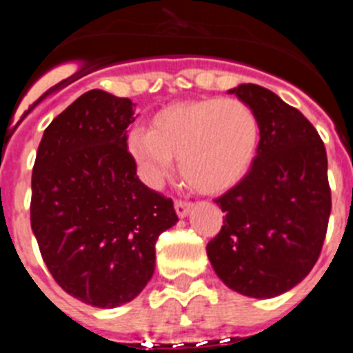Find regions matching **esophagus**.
<instances>
[{
	"label": "esophagus",
	"mask_w": 353,
	"mask_h": 353,
	"mask_svg": "<svg viewBox=\"0 0 353 353\" xmlns=\"http://www.w3.org/2000/svg\"><path fill=\"white\" fill-rule=\"evenodd\" d=\"M191 201H183V199H176V201H174V210H176V215H179V217H185V215L191 212Z\"/></svg>",
	"instance_id": "34e87169"
}]
</instances>
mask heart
Here are the masks:
<instances>
[{"mask_svg":"<svg viewBox=\"0 0 353 353\" xmlns=\"http://www.w3.org/2000/svg\"><path fill=\"white\" fill-rule=\"evenodd\" d=\"M260 145V121L240 99L208 97L162 108L152 127H136L127 150L143 179L159 183L180 159V173L203 194L228 191L251 170Z\"/></svg>","mask_w":353,"mask_h":353,"instance_id":"b5f03b06","label":"heart"}]
</instances>
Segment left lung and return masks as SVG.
I'll list each match as a JSON object with an SVG mask.
<instances>
[{
  "label": "left lung",
  "mask_w": 353,
  "mask_h": 353,
  "mask_svg": "<svg viewBox=\"0 0 353 353\" xmlns=\"http://www.w3.org/2000/svg\"><path fill=\"white\" fill-rule=\"evenodd\" d=\"M260 121L251 170L215 199L226 214L207 254L228 288L254 299L288 292L316 263L330 215L327 154L307 118L258 84L230 90Z\"/></svg>",
  "instance_id": "1"
}]
</instances>
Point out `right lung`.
Listing matches in <instances>:
<instances>
[{
	"mask_svg": "<svg viewBox=\"0 0 353 353\" xmlns=\"http://www.w3.org/2000/svg\"><path fill=\"white\" fill-rule=\"evenodd\" d=\"M130 99L90 90L49 123L31 174V230L54 281L95 307L138 297L155 242L179 217L127 150Z\"/></svg>",
	"mask_w": 353,
	"mask_h": 353,
	"instance_id": "obj_1",
	"label": "right lung"
}]
</instances>
